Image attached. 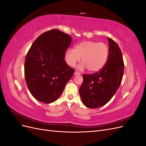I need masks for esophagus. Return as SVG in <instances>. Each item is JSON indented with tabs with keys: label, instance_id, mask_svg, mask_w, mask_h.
I'll list each match as a JSON object with an SVG mask.
<instances>
[{
	"label": "esophagus",
	"instance_id": "34e87169",
	"mask_svg": "<svg viewBox=\"0 0 146 146\" xmlns=\"http://www.w3.org/2000/svg\"><path fill=\"white\" fill-rule=\"evenodd\" d=\"M80 73L78 72V71H77V70H76V71H75V72H74V75H76V76H77V75H80Z\"/></svg>",
	"mask_w": 146,
	"mask_h": 146
}]
</instances>
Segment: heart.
<instances>
[{
  "label": "heart",
  "instance_id": "1",
  "mask_svg": "<svg viewBox=\"0 0 146 146\" xmlns=\"http://www.w3.org/2000/svg\"><path fill=\"white\" fill-rule=\"evenodd\" d=\"M109 48L103 42L86 41L78 44L74 48H68L65 54L67 64L74 67L80 60L82 63L79 68H88L90 72H95L102 69L107 63Z\"/></svg>",
  "mask_w": 146,
  "mask_h": 146
}]
</instances>
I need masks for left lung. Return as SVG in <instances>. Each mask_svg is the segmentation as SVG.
<instances>
[{
  "instance_id": "left-lung-1",
  "label": "left lung",
  "mask_w": 146,
  "mask_h": 146,
  "mask_svg": "<svg viewBox=\"0 0 146 146\" xmlns=\"http://www.w3.org/2000/svg\"><path fill=\"white\" fill-rule=\"evenodd\" d=\"M109 55L104 67L91 74H84L79 89L83 104L90 108L102 107L111 100L120 86L124 63L117 43L108 38Z\"/></svg>"
}]
</instances>
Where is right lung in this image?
<instances>
[{"label": "right lung", "mask_w": 146, "mask_h": 146, "mask_svg": "<svg viewBox=\"0 0 146 146\" xmlns=\"http://www.w3.org/2000/svg\"><path fill=\"white\" fill-rule=\"evenodd\" d=\"M69 35L52 29L35 39L29 50L24 63L26 83L36 100L50 104L58 99L75 70L64 60L70 45Z\"/></svg>", "instance_id": "add662e5"}]
</instances>
